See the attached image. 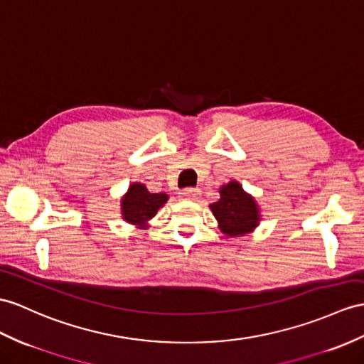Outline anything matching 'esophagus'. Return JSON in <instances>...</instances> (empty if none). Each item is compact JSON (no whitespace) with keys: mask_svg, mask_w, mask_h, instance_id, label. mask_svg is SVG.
Returning <instances> with one entry per match:
<instances>
[{"mask_svg":"<svg viewBox=\"0 0 364 364\" xmlns=\"http://www.w3.org/2000/svg\"><path fill=\"white\" fill-rule=\"evenodd\" d=\"M199 196H200L199 188H187L181 193V198L187 199V200H196Z\"/></svg>","mask_w":364,"mask_h":364,"instance_id":"esophagus-1","label":"esophagus"}]
</instances>
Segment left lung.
Returning <instances> with one entry per match:
<instances>
[{
	"label": "left lung",
	"instance_id": "obj_1",
	"mask_svg": "<svg viewBox=\"0 0 364 364\" xmlns=\"http://www.w3.org/2000/svg\"><path fill=\"white\" fill-rule=\"evenodd\" d=\"M220 198L210 210L216 218L219 230L225 236H244L252 233L261 223L259 205L237 181H230L219 188Z\"/></svg>",
	"mask_w": 364,
	"mask_h": 364
}]
</instances>
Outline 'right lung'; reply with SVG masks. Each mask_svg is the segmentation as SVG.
Masks as SVG:
<instances>
[{"label": "right lung", "mask_w": 364, "mask_h": 364, "mask_svg": "<svg viewBox=\"0 0 364 364\" xmlns=\"http://www.w3.org/2000/svg\"><path fill=\"white\" fill-rule=\"evenodd\" d=\"M166 200L168 194L165 193H149L145 183H131L128 191L120 199L122 219L137 228L146 230L149 220L157 215Z\"/></svg>", "instance_id": "1"}]
</instances>
